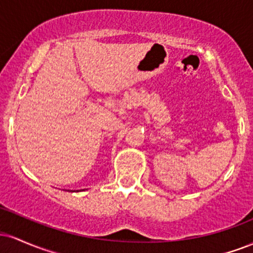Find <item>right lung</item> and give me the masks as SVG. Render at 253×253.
I'll use <instances>...</instances> for the list:
<instances>
[{
    "label": "right lung",
    "mask_w": 253,
    "mask_h": 253,
    "mask_svg": "<svg viewBox=\"0 0 253 253\" xmlns=\"http://www.w3.org/2000/svg\"><path fill=\"white\" fill-rule=\"evenodd\" d=\"M77 191H78V190H77Z\"/></svg>",
    "instance_id": "1"
}]
</instances>
